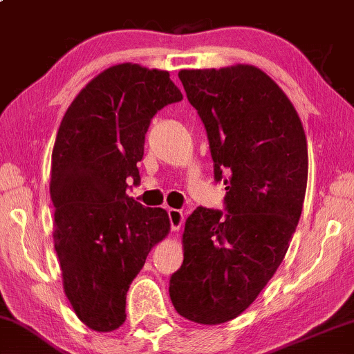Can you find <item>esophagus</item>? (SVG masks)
<instances>
[{
	"label": "esophagus",
	"instance_id": "34e87169",
	"mask_svg": "<svg viewBox=\"0 0 354 354\" xmlns=\"http://www.w3.org/2000/svg\"><path fill=\"white\" fill-rule=\"evenodd\" d=\"M169 220H170V228L172 231H178L180 230L182 223H184V213L180 210H176V208H169Z\"/></svg>",
	"mask_w": 354,
	"mask_h": 354
}]
</instances>
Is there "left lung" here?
I'll use <instances>...</instances> for the list:
<instances>
[{
    "mask_svg": "<svg viewBox=\"0 0 354 354\" xmlns=\"http://www.w3.org/2000/svg\"><path fill=\"white\" fill-rule=\"evenodd\" d=\"M178 78L207 129L226 213L198 207L187 218L169 294L178 315L218 325L254 302L289 250L307 189V139L294 104L257 67Z\"/></svg>",
    "mask_w": 354,
    "mask_h": 354,
    "instance_id": "8db88e82",
    "label": "left lung"
}]
</instances>
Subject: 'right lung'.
Returning <instances> with one entry per match:
<instances>
[{
	"label": "right lung",
	"mask_w": 354,
	"mask_h": 354,
	"mask_svg": "<svg viewBox=\"0 0 354 354\" xmlns=\"http://www.w3.org/2000/svg\"><path fill=\"white\" fill-rule=\"evenodd\" d=\"M182 100L169 72L113 65L82 88L57 131L50 165L54 248L68 302L88 328L126 320V294L151 248L167 236L162 208L126 195L152 116Z\"/></svg>",
	"instance_id": "add662e5"
}]
</instances>
